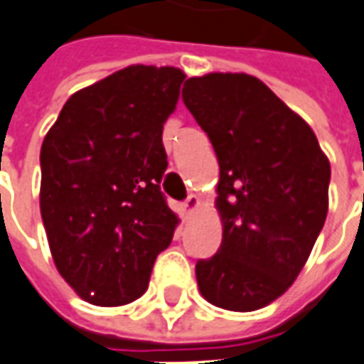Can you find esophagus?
Returning a JSON list of instances; mask_svg holds the SVG:
<instances>
[{"instance_id": "1", "label": "esophagus", "mask_w": 364, "mask_h": 364, "mask_svg": "<svg viewBox=\"0 0 364 364\" xmlns=\"http://www.w3.org/2000/svg\"><path fill=\"white\" fill-rule=\"evenodd\" d=\"M199 207V197L197 195H189L185 201L181 203V215H183V219H189L193 215V211Z\"/></svg>"}]
</instances>
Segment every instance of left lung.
<instances>
[{
  "instance_id": "8db88e82",
  "label": "left lung",
  "mask_w": 364,
  "mask_h": 364,
  "mask_svg": "<svg viewBox=\"0 0 364 364\" xmlns=\"http://www.w3.org/2000/svg\"><path fill=\"white\" fill-rule=\"evenodd\" d=\"M183 103L219 161L223 241L195 265L199 291L227 311L261 309L291 287L325 225L328 159L313 129L253 75L187 79Z\"/></svg>"
}]
</instances>
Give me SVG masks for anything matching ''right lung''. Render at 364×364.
<instances>
[{"mask_svg":"<svg viewBox=\"0 0 364 364\" xmlns=\"http://www.w3.org/2000/svg\"><path fill=\"white\" fill-rule=\"evenodd\" d=\"M185 73L131 65L73 93L41 145L39 207L59 275L91 305L149 285L177 217L161 193L163 123Z\"/></svg>","mask_w":364,"mask_h":364,"instance_id":"right-lung-1","label":"right lung"}]
</instances>
